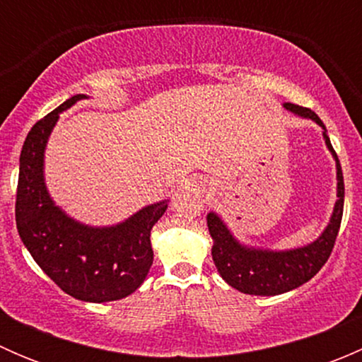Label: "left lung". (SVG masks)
<instances>
[{"mask_svg":"<svg viewBox=\"0 0 362 362\" xmlns=\"http://www.w3.org/2000/svg\"><path fill=\"white\" fill-rule=\"evenodd\" d=\"M284 108L293 112L294 115L303 117V119L313 120L322 127L326 147L329 148L331 156L337 163V203H334L329 222L320 233L319 238L303 247L287 250H272L245 245L233 235L231 229L226 226V222L215 211H210L206 215V224L211 240H214L211 257H214L215 268L229 286L245 294H284L313 279L329 259L331 250L337 242L339 224H341L345 185H343L341 166H339L337 152H334L329 136H327L326 126L319 119V115L310 108L298 107L294 103H284Z\"/></svg>","mask_w":362,"mask_h":362,"instance_id":"8db88e82","label":"left lung"}]
</instances>
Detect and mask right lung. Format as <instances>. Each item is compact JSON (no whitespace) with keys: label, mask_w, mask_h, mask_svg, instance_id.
<instances>
[{"label":"right lung","mask_w":362,"mask_h":362,"mask_svg":"<svg viewBox=\"0 0 362 362\" xmlns=\"http://www.w3.org/2000/svg\"><path fill=\"white\" fill-rule=\"evenodd\" d=\"M76 94L43 117L25 136L19 160L16 222L24 247L36 264L64 293L87 303L122 299L148 275L154 252L151 231L168 208V199L147 204L113 226H89L69 217L54 203L45 184V148L59 113Z\"/></svg>","instance_id":"add662e5"}]
</instances>
